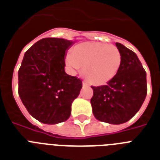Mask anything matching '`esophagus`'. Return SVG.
I'll return each instance as SVG.
<instances>
[{"mask_svg": "<svg viewBox=\"0 0 160 160\" xmlns=\"http://www.w3.org/2000/svg\"><path fill=\"white\" fill-rule=\"evenodd\" d=\"M83 85H84V86H89V84H88V82H86V81H83Z\"/></svg>", "mask_w": 160, "mask_h": 160, "instance_id": "obj_1", "label": "esophagus"}]
</instances>
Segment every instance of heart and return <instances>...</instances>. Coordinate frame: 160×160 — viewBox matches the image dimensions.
<instances>
[{"label": "heart", "mask_w": 160, "mask_h": 160, "mask_svg": "<svg viewBox=\"0 0 160 160\" xmlns=\"http://www.w3.org/2000/svg\"><path fill=\"white\" fill-rule=\"evenodd\" d=\"M66 64L74 70L83 69L84 77L96 85L111 80L120 69L122 53L115 45L84 42L76 45L65 58Z\"/></svg>", "instance_id": "heart-1"}]
</instances>
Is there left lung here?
<instances>
[{
    "label": "left lung",
    "instance_id": "1",
    "mask_svg": "<svg viewBox=\"0 0 160 160\" xmlns=\"http://www.w3.org/2000/svg\"><path fill=\"white\" fill-rule=\"evenodd\" d=\"M122 53L120 69L107 84L91 86L93 116L110 124H122L135 116L147 93L146 72L134 52L116 42Z\"/></svg>",
    "mask_w": 160,
    "mask_h": 160
}]
</instances>
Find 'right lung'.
Listing matches in <instances>:
<instances>
[{"label":"right lung","instance_id":"obj_1","mask_svg":"<svg viewBox=\"0 0 160 160\" xmlns=\"http://www.w3.org/2000/svg\"><path fill=\"white\" fill-rule=\"evenodd\" d=\"M73 42L46 38L24 54L18 72V92L31 116L44 124H57L71 116V103L82 80L65 72V54Z\"/></svg>","mask_w":160,"mask_h":160}]
</instances>
